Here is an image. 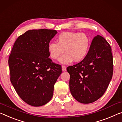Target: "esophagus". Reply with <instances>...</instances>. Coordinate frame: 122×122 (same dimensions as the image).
<instances>
[{
	"label": "esophagus",
	"instance_id": "34e87169",
	"mask_svg": "<svg viewBox=\"0 0 122 122\" xmlns=\"http://www.w3.org/2000/svg\"><path fill=\"white\" fill-rule=\"evenodd\" d=\"M62 70L63 71H66V67L65 66L62 65Z\"/></svg>",
	"mask_w": 122,
	"mask_h": 122
}]
</instances>
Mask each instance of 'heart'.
<instances>
[{
	"label": "heart",
	"instance_id": "heart-1",
	"mask_svg": "<svg viewBox=\"0 0 122 122\" xmlns=\"http://www.w3.org/2000/svg\"><path fill=\"white\" fill-rule=\"evenodd\" d=\"M90 39L86 34L79 32H66L60 34L57 43L51 42L48 44V50L52 59L57 60L64 53L60 59L62 63H68L73 60L78 62L82 61L88 53Z\"/></svg>",
	"mask_w": 122,
	"mask_h": 122
}]
</instances>
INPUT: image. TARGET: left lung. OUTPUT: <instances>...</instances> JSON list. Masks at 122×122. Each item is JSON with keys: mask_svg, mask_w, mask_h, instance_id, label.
<instances>
[{"mask_svg": "<svg viewBox=\"0 0 122 122\" xmlns=\"http://www.w3.org/2000/svg\"><path fill=\"white\" fill-rule=\"evenodd\" d=\"M69 89L77 101L92 103L103 96L113 75V56L111 46L103 37L97 35L92 41L86 57L68 66Z\"/></svg>", "mask_w": 122, "mask_h": 122, "instance_id": "8db88e82", "label": "left lung"}]
</instances>
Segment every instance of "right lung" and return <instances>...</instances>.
<instances>
[{"label":"right lung","instance_id":"1","mask_svg":"<svg viewBox=\"0 0 122 122\" xmlns=\"http://www.w3.org/2000/svg\"><path fill=\"white\" fill-rule=\"evenodd\" d=\"M56 33L51 29L27 31L17 38L9 56L11 82L30 105L42 106L51 100L62 73L61 65L48 58V44Z\"/></svg>","mask_w":122,"mask_h":122}]
</instances>
